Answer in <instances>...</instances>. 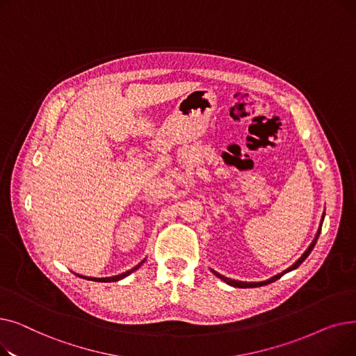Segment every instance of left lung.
<instances>
[{
    "label": "left lung",
    "instance_id": "left-lung-1",
    "mask_svg": "<svg viewBox=\"0 0 356 356\" xmlns=\"http://www.w3.org/2000/svg\"><path fill=\"white\" fill-rule=\"evenodd\" d=\"M323 218H325V213H323V216H322V223H323ZM322 223H321V227H319V231H317V234H316V236H314V239L312 241V244L309 245V248L305 251V254L298 258L296 263L291 266V267H289L287 270H284L283 273H280V274H277V275H274V277H271V278H268V280H266V282H258V283H247V282H238V280H231V278H228V277H225V275H220L219 273H216L215 270H211L218 278H220L222 282H225L227 284H229V286H232V287H238V289H252V287H261V286H266V284H270V283H273V282H275V280H278L280 277H283L286 273H289V271H291V270H296L298 266H300L303 261L309 257V254L312 252V250L314 248V245H316V242H317V238H319V235H321V231H322Z\"/></svg>",
    "mask_w": 356,
    "mask_h": 356
}]
</instances>
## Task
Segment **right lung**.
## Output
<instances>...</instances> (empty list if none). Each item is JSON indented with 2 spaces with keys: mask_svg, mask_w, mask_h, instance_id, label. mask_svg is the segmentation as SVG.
I'll list each match as a JSON object with an SVG mask.
<instances>
[{
  "mask_svg": "<svg viewBox=\"0 0 356 356\" xmlns=\"http://www.w3.org/2000/svg\"><path fill=\"white\" fill-rule=\"evenodd\" d=\"M144 263V261H141V263L138 264V266H136L134 268H131V270H128V271H125V273H122V274H118V275H112V277H102V278H97V277H83V275H79V277H82V278H88V280H92V282H101V283H112V282H118V280H121V278H124V277H127V275H129L133 271H136L141 264Z\"/></svg>",
  "mask_w": 356,
  "mask_h": 356,
  "instance_id": "add662e5",
  "label": "right lung"
}]
</instances>
